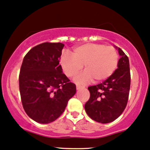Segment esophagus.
<instances>
[{"mask_svg": "<svg viewBox=\"0 0 150 150\" xmlns=\"http://www.w3.org/2000/svg\"><path fill=\"white\" fill-rule=\"evenodd\" d=\"M85 88V86H80V85H77L76 86V88L77 89H80V88Z\"/></svg>", "mask_w": 150, "mask_h": 150, "instance_id": "1", "label": "esophagus"}]
</instances>
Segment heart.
Returning <instances> with one entry per match:
<instances>
[{
    "label": "heart",
    "instance_id": "b5f03b06",
    "mask_svg": "<svg viewBox=\"0 0 150 150\" xmlns=\"http://www.w3.org/2000/svg\"><path fill=\"white\" fill-rule=\"evenodd\" d=\"M119 54L113 46L88 43L75 47L72 55L64 53L60 59L62 70L68 78H72L83 69L85 72L75 77L78 83H86L93 80L98 83L108 78L117 69Z\"/></svg>",
    "mask_w": 150,
    "mask_h": 150
}]
</instances>
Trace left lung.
Returning a JSON list of instances; mask_svg holds the SVG:
<instances>
[{
    "instance_id": "1",
    "label": "left lung",
    "mask_w": 150,
    "mask_h": 150,
    "mask_svg": "<svg viewBox=\"0 0 150 150\" xmlns=\"http://www.w3.org/2000/svg\"><path fill=\"white\" fill-rule=\"evenodd\" d=\"M120 59L118 68L103 83L88 87L89 100L85 110L88 117L97 122L106 124L114 121L124 111L128 100L130 87L128 57L118 47Z\"/></svg>"
}]
</instances>
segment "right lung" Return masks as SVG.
Segmentation results:
<instances>
[{"instance_id": "obj_1", "label": "right lung", "mask_w": 150, "mask_h": 150, "mask_svg": "<svg viewBox=\"0 0 150 150\" xmlns=\"http://www.w3.org/2000/svg\"><path fill=\"white\" fill-rule=\"evenodd\" d=\"M62 43L44 42L25 56L19 75L22 104L27 115L42 124L57 120L76 86L63 73L59 64Z\"/></svg>"}]
</instances>
